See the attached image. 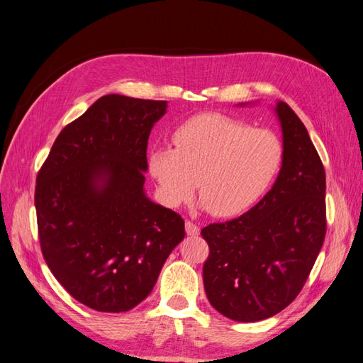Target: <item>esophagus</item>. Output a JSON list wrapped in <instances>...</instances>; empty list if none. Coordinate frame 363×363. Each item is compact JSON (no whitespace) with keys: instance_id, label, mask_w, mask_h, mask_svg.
Instances as JSON below:
<instances>
[{"instance_id":"1","label":"esophagus","mask_w":363,"mask_h":363,"mask_svg":"<svg viewBox=\"0 0 363 363\" xmlns=\"http://www.w3.org/2000/svg\"><path fill=\"white\" fill-rule=\"evenodd\" d=\"M185 233H187L189 236H198L199 235V227L194 224V222L187 220V222H185Z\"/></svg>"}]
</instances>
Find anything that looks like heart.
Listing matches in <instances>:
<instances>
[{
	"label": "heart",
	"instance_id": "obj_1",
	"mask_svg": "<svg viewBox=\"0 0 363 363\" xmlns=\"http://www.w3.org/2000/svg\"><path fill=\"white\" fill-rule=\"evenodd\" d=\"M173 148L156 145L148 169L162 201L178 207L196 187L211 215H240L272 187L284 162V145L273 130L222 113H201L172 133Z\"/></svg>",
	"mask_w": 363,
	"mask_h": 363
}]
</instances>
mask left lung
Masks as SVG:
<instances>
[{"label":"left lung","mask_w":363,"mask_h":363,"mask_svg":"<svg viewBox=\"0 0 363 363\" xmlns=\"http://www.w3.org/2000/svg\"><path fill=\"white\" fill-rule=\"evenodd\" d=\"M284 162L273 189L242 216L203 227V288L236 322L272 318L301 293L327 233L325 170L305 125L279 101Z\"/></svg>","instance_id":"obj_1"}]
</instances>
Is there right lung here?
I'll use <instances>...</instances> for the list:
<instances>
[{
	"label": "right lung",
	"mask_w": 363,
	"mask_h": 363,
	"mask_svg": "<svg viewBox=\"0 0 363 363\" xmlns=\"http://www.w3.org/2000/svg\"><path fill=\"white\" fill-rule=\"evenodd\" d=\"M167 101L106 95L61 130L36 176L45 264L91 310L123 313L150 294L185 236L184 219L145 196L147 141Z\"/></svg>",
	"instance_id": "right-lung-1"
}]
</instances>
